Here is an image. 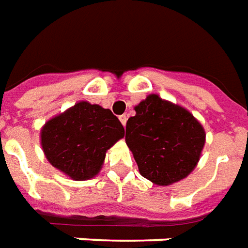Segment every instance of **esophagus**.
Masks as SVG:
<instances>
[{"mask_svg": "<svg viewBox=\"0 0 248 248\" xmlns=\"http://www.w3.org/2000/svg\"><path fill=\"white\" fill-rule=\"evenodd\" d=\"M120 121H121V124H124V126H126V122H127V116H126V114H122V116H120Z\"/></svg>", "mask_w": 248, "mask_h": 248, "instance_id": "esophagus-1", "label": "esophagus"}]
</instances>
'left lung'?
Returning <instances> with one entry per match:
<instances>
[{"mask_svg":"<svg viewBox=\"0 0 248 248\" xmlns=\"http://www.w3.org/2000/svg\"><path fill=\"white\" fill-rule=\"evenodd\" d=\"M126 124V144L139 171L160 186L178 182L199 161L205 141L202 124L190 111L149 94Z\"/></svg>","mask_w":248,"mask_h":248,"instance_id":"1","label":"left lung"}]
</instances>
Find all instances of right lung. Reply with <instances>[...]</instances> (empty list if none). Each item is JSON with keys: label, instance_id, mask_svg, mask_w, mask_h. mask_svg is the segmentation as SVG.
Instances as JSON below:
<instances>
[{"label": "right lung", "instance_id": "obj_1", "mask_svg": "<svg viewBox=\"0 0 248 248\" xmlns=\"http://www.w3.org/2000/svg\"><path fill=\"white\" fill-rule=\"evenodd\" d=\"M124 135V126L109 109L80 101L45 124L41 145L54 168L84 181L99 173L105 152Z\"/></svg>", "mask_w": 248, "mask_h": 248}]
</instances>
